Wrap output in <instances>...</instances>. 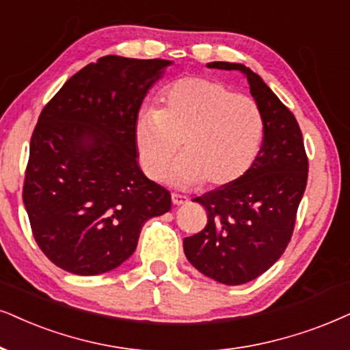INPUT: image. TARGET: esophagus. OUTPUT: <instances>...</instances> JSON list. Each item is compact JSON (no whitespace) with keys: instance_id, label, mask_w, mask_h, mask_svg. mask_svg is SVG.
<instances>
[{"instance_id":"obj_1","label":"esophagus","mask_w":350,"mask_h":350,"mask_svg":"<svg viewBox=\"0 0 350 350\" xmlns=\"http://www.w3.org/2000/svg\"><path fill=\"white\" fill-rule=\"evenodd\" d=\"M171 200H172V205H174V206H180V205H185V203H189L187 197L178 196V193H172Z\"/></svg>"}]
</instances>
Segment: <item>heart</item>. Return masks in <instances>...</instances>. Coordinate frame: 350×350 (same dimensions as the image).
Wrapping results in <instances>:
<instances>
[{"instance_id": "obj_1", "label": "heart", "mask_w": 350, "mask_h": 350, "mask_svg": "<svg viewBox=\"0 0 350 350\" xmlns=\"http://www.w3.org/2000/svg\"><path fill=\"white\" fill-rule=\"evenodd\" d=\"M158 109L139 113L134 142L140 166L150 179L165 176L180 142L183 158L170 180L190 187L236 183L250 170L265 132L263 114L250 96L234 94L218 81L184 77L171 83Z\"/></svg>"}]
</instances>
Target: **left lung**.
<instances>
[{"instance_id": "left-lung-1", "label": "left lung", "mask_w": 350, "mask_h": 350, "mask_svg": "<svg viewBox=\"0 0 350 350\" xmlns=\"http://www.w3.org/2000/svg\"><path fill=\"white\" fill-rule=\"evenodd\" d=\"M206 68L244 74L265 122L254 165L236 183L193 198L205 206L208 223L184 239L193 268L221 284L239 286L267 271L286 250L307 185L308 161L294 114L258 74L224 61Z\"/></svg>"}]
</instances>
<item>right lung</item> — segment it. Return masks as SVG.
<instances>
[{"instance_id":"1","label":"right lung","mask_w":350,"mask_h":350,"mask_svg":"<svg viewBox=\"0 0 350 350\" xmlns=\"http://www.w3.org/2000/svg\"><path fill=\"white\" fill-rule=\"evenodd\" d=\"M171 64L103 56L43 108L22 200L56 267L81 276L111 271L134 254L145 221L171 210L170 192L137 165L134 142L140 105Z\"/></svg>"}]
</instances>
